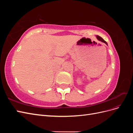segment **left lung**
Masks as SVG:
<instances>
[{
	"instance_id": "1",
	"label": "left lung",
	"mask_w": 133,
	"mask_h": 133,
	"mask_svg": "<svg viewBox=\"0 0 133 133\" xmlns=\"http://www.w3.org/2000/svg\"><path fill=\"white\" fill-rule=\"evenodd\" d=\"M96 38H97V39L99 40V41H101V42H103V43H105L106 44H107V43L105 41H104V40L102 38H101V37H99V36H96Z\"/></svg>"
}]
</instances>
